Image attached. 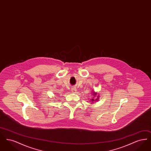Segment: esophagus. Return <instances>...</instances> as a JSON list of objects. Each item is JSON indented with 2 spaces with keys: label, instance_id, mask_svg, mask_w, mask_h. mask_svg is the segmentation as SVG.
Instances as JSON below:
<instances>
[{
  "label": "esophagus",
  "instance_id": "esophagus-1",
  "mask_svg": "<svg viewBox=\"0 0 151 151\" xmlns=\"http://www.w3.org/2000/svg\"><path fill=\"white\" fill-rule=\"evenodd\" d=\"M71 90H72V92H73V93L76 92V88H72V89H71Z\"/></svg>",
  "mask_w": 151,
  "mask_h": 151
}]
</instances>
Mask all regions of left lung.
<instances>
[{"label":"left lung","instance_id":"left-lung-1","mask_svg":"<svg viewBox=\"0 0 151 151\" xmlns=\"http://www.w3.org/2000/svg\"><path fill=\"white\" fill-rule=\"evenodd\" d=\"M92 94H93V99H92L91 100H90V101H91V102H95V101H98L99 100V97H100V96H99V93H97V92H92ZM97 95L98 96H97L96 95ZM96 96H97V98L94 100L93 98L94 97H95ZM91 103H92V102H91Z\"/></svg>","mask_w":151,"mask_h":151}]
</instances>
